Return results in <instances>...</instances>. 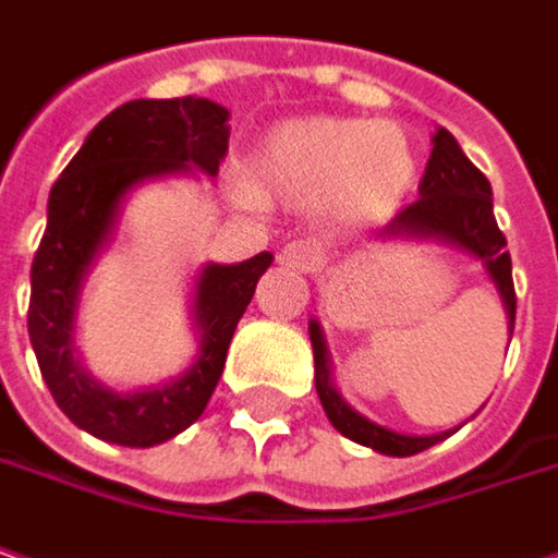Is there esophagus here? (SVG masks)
I'll return each instance as SVG.
<instances>
[{
    "instance_id": "1",
    "label": "esophagus",
    "mask_w": 558,
    "mask_h": 558,
    "mask_svg": "<svg viewBox=\"0 0 558 558\" xmlns=\"http://www.w3.org/2000/svg\"><path fill=\"white\" fill-rule=\"evenodd\" d=\"M280 265L290 268V271H310L312 265L318 262V248L306 243V240H293L287 246L280 248Z\"/></svg>"
}]
</instances>
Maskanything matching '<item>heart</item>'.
Listing matches in <instances>:
<instances>
[{
  "label": "heart",
  "mask_w": 558,
  "mask_h": 558,
  "mask_svg": "<svg viewBox=\"0 0 558 558\" xmlns=\"http://www.w3.org/2000/svg\"><path fill=\"white\" fill-rule=\"evenodd\" d=\"M416 180V150L388 122L347 116L287 119L262 135L248 180L233 182L243 205H287L328 214L338 227H369L395 211Z\"/></svg>",
  "instance_id": "heart-1"
}]
</instances>
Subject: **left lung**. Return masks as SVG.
<instances>
[{
    "label": "left lung",
    "instance_id": "obj_1",
    "mask_svg": "<svg viewBox=\"0 0 558 558\" xmlns=\"http://www.w3.org/2000/svg\"><path fill=\"white\" fill-rule=\"evenodd\" d=\"M378 240H442V243L474 252L476 258H483L493 283L499 287V296L506 303L508 331L514 328L511 255L506 252V236L493 214V189H489V180L468 160V154L461 150L448 129H439L433 135V154L420 180V198L404 211L395 214V220L378 230ZM310 338L312 353H315V391L331 426L341 436L366 448H376L381 454H391V458H408V454H420L433 448L454 433L448 429L439 436H404L347 408V401L331 385L328 350H325L318 322H310Z\"/></svg>",
    "mask_w": 558,
    "mask_h": 558
}]
</instances>
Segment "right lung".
Segmentation results:
<instances>
[{
    "label": "right lung",
    "mask_w": 558,
    "mask_h": 558,
    "mask_svg": "<svg viewBox=\"0 0 558 558\" xmlns=\"http://www.w3.org/2000/svg\"><path fill=\"white\" fill-rule=\"evenodd\" d=\"M230 113L205 97L129 100L104 116L52 182L47 233L31 265L27 335L59 410L104 442L150 448L180 436L208 408L236 322L268 271L271 252L240 265H205L195 280L198 356L180 378L145 391H110L75 356V312L87 268L110 243L125 192L189 167L217 177Z\"/></svg>",
    "instance_id": "add662e5"
}]
</instances>
